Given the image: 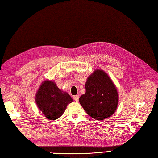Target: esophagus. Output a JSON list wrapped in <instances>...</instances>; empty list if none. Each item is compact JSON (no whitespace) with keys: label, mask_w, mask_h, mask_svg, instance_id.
<instances>
[{"label":"esophagus","mask_w":158,"mask_h":158,"mask_svg":"<svg viewBox=\"0 0 158 158\" xmlns=\"http://www.w3.org/2000/svg\"><path fill=\"white\" fill-rule=\"evenodd\" d=\"M73 98H74V100L75 102H78V100H79V95H74Z\"/></svg>","instance_id":"esophagus-1"}]
</instances>
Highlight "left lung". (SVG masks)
<instances>
[{"instance_id": "8db88e82", "label": "left lung", "mask_w": 158, "mask_h": 158, "mask_svg": "<svg viewBox=\"0 0 158 158\" xmlns=\"http://www.w3.org/2000/svg\"><path fill=\"white\" fill-rule=\"evenodd\" d=\"M85 93L79 102L90 117L102 121L115 112L118 95L115 85L109 76L100 69L95 70L87 79Z\"/></svg>"}]
</instances>
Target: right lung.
I'll return each mask as SVG.
<instances>
[{"label": "right lung", "instance_id": "obj_1", "mask_svg": "<svg viewBox=\"0 0 158 158\" xmlns=\"http://www.w3.org/2000/svg\"><path fill=\"white\" fill-rule=\"evenodd\" d=\"M73 101L68 93L60 89L53 81L47 80L42 82L35 95L38 108L51 121L59 118Z\"/></svg>", "mask_w": 158, "mask_h": 158}]
</instances>
